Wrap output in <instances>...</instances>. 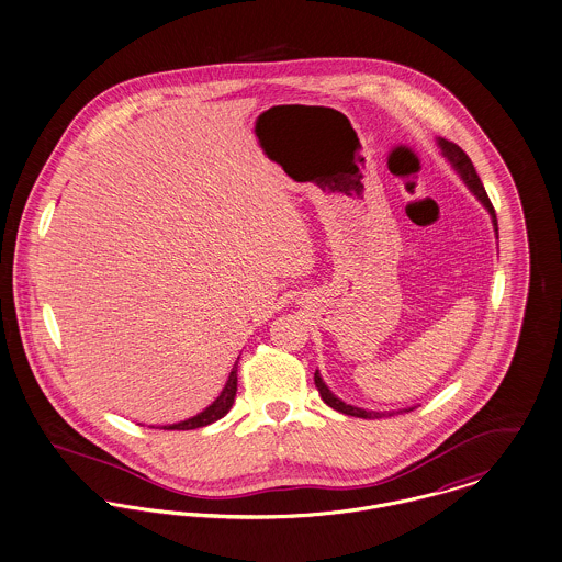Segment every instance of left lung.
Wrapping results in <instances>:
<instances>
[{
    "mask_svg": "<svg viewBox=\"0 0 562 562\" xmlns=\"http://www.w3.org/2000/svg\"><path fill=\"white\" fill-rule=\"evenodd\" d=\"M438 147H440V151H442V156L451 162V167L458 171V175L464 179V183L469 186V190L475 194L476 199L481 201V205L490 212V216H492V224H494V231H496V237H498V222H496V214H494V207H492V203H490V199H487V192H485V188H483V183H481V179H479V175H476L475 167H473V162H471V158L464 154V149L462 147H458L456 143H451V140H447V138H440L438 136ZM314 385L318 389V393H321V397H323V402L327 404V406H331L334 411H338V413H345V415H350V417H359V419H381V417H385V415H395V411H389V413H379V411H366V408H357V406H350V404H346L342 402L338 395H334L329 387L325 385V381L321 379V374H318V370L314 372ZM404 411H413V408H404ZM397 413H402V411H397Z\"/></svg>",
    "mask_w": 562,
    "mask_h": 562,
    "instance_id": "1",
    "label": "left lung"
}]
</instances>
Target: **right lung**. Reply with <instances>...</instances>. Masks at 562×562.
Returning <instances> with one entry per match:
<instances>
[{"label":"right lung","mask_w":562,"mask_h":562,"mask_svg":"<svg viewBox=\"0 0 562 562\" xmlns=\"http://www.w3.org/2000/svg\"><path fill=\"white\" fill-rule=\"evenodd\" d=\"M235 393H237V363L233 366V370H231V374H228V381H226V385L222 389V393L217 395L216 400H214L203 413H199V415H194V417H190V419H186V422H179V424L160 426V430H196V428H205V426L214 424L217 419H222V417L231 411V406H233V402H235ZM151 428H154V426H151Z\"/></svg>","instance_id":"obj_1"}]
</instances>
